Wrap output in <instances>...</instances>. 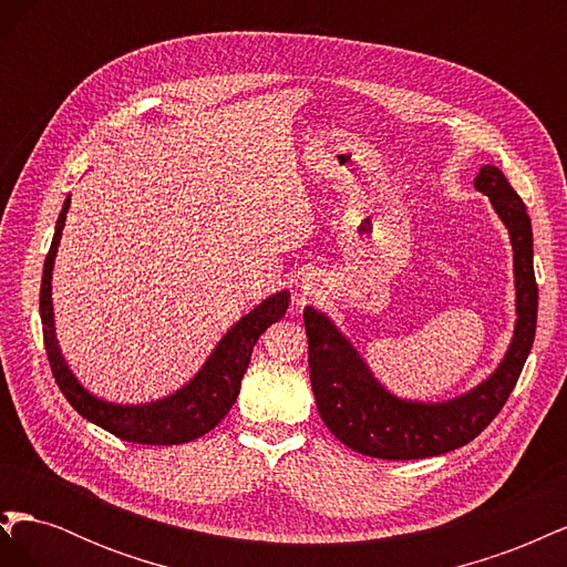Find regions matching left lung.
I'll list each match as a JSON object with an SVG mask.
<instances>
[{
	"label": "left lung",
	"instance_id": "8db88e82",
	"mask_svg": "<svg viewBox=\"0 0 567 567\" xmlns=\"http://www.w3.org/2000/svg\"><path fill=\"white\" fill-rule=\"evenodd\" d=\"M475 188L489 196L508 229L516 271V331L502 364L461 398L425 404L394 398L364 364L336 323L305 307L310 381L321 421L350 450L373 458L406 461L440 456L475 440L499 414L516 388L537 331V281L532 265V225L525 203L499 167H480Z\"/></svg>",
	"mask_w": 567,
	"mask_h": 567
}]
</instances>
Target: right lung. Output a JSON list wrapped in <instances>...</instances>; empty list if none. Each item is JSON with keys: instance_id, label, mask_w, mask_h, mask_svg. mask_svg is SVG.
<instances>
[{"instance_id": "right-lung-1", "label": "right lung", "mask_w": 567, "mask_h": 567, "mask_svg": "<svg viewBox=\"0 0 567 567\" xmlns=\"http://www.w3.org/2000/svg\"><path fill=\"white\" fill-rule=\"evenodd\" d=\"M68 208H71V198H65L63 210L56 219L54 241H51V248L47 252L40 288L44 348L51 373H54L63 398L71 402V406L82 419L96 423L99 427H104V431L113 433L120 440L136 444H182L213 431V427L229 414L238 392H241V381L250 364V354L257 338H260L274 321H279L286 315L290 300L288 290H279V293H274L271 298L257 305L241 321H236L227 331V336L217 342V348L208 357V362L203 364V369L182 390L148 404H113L106 400H99L87 388H82V383L75 379V373L68 369L54 331L51 271H54V260L59 252Z\"/></svg>"}]
</instances>
